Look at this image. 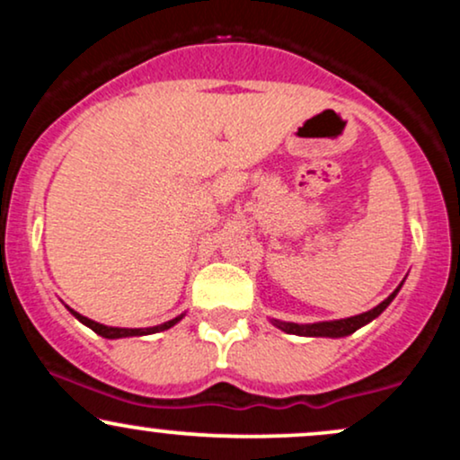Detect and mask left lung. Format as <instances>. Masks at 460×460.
<instances>
[{
    "label": "left lung",
    "mask_w": 460,
    "mask_h": 460,
    "mask_svg": "<svg viewBox=\"0 0 460 460\" xmlns=\"http://www.w3.org/2000/svg\"><path fill=\"white\" fill-rule=\"evenodd\" d=\"M402 283H400L398 288H395L394 292L389 294V296L385 298L381 305H376L374 309L366 311V314L352 315V318L331 320V322H314V324H296V322L272 320V324L277 326V329L289 332V335H303V337H346V335H352V332H355L357 329H361V326H366L367 322L378 318V315H381L383 311L389 307V303H392V300L395 298V294L400 292Z\"/></svg>",
    "instance_id": "8db88e82"
}]
</instances>
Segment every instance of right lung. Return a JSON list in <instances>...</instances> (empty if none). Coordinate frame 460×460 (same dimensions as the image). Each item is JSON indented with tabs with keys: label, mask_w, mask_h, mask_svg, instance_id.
Returning <instances> with one entry per match:
<instances>
[{
	"label": "right lung",
	"mask_w": 460,
	"mask_h": 460,
	"mask_svg": "<svg viewBox=\"0 0 460 460\" xmlns=\"http://www.w3.org/2000/svg\"><path fill=\"white\" fill-rule=\"evenodd\" d=\"M68 311H71V314L75 315V318H77L79 322H82V324H86L88 329H93L94 332H97V335L105 337V340H120V337H138V335H151V332H160V331H166V329H171V326H175L177 322L183 318V314H181V315H177V318H172V320L164 322V324L149 326V329H119V326H105V324H99V322H94V320H91V318H86V315L77 314V311H73V309H68Z\"/></svg>",
	"instance_id": "right-lung-1"
}]
</instances>
